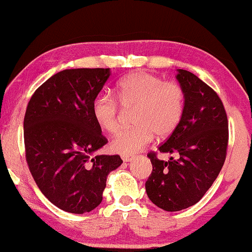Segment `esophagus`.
I'll list each match as a JSON object with an SVG mask.
<instances>
[{
	"mask_svg": "<svg viewBox=\"0 0 252 252\" xmlns=\"http://www.w3.org/2000/svg\"><path fill=\"white\" fill-rule=\"evenodd\" d=\"M122 158H123V160L124 161H132V160H134V156H128V155H123L122 156Z\"/></svg>",
	"mask_w": 252,
	"mask_h": 252,
	"instance_id": "esophagus-1",
	"label": "esophagus"
}]
</instances>
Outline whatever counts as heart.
<instances>
[{"mask_svg":"<svg viewBox=\"0 0 252 252\" xmlns=\"http://www.w3.org/2000/svg\"><path fill=\"white\" fill-rule=\"evenodd\" d=\"M117 98L125 109L135 108V127L117 134L111 142L113 151L132 155L153 140L168 136L177 129L185 110V94L178 84L164 81L157 75L139 71L126 75L117 86ZM92 112L97 125L108 133L119 128V105L109 94H99L93 101Z\"/></svg>","mask_w":252,"mask_h":252,"instance_id":"obj_1","label":"heart"}]
</instances>
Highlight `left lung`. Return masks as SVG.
<instances>
[{"label":"left lung","instance_id":"obj_1","mask_svg":"<svg viewBox=\"0 0 252 252\" xmlns=\"http://www.w3.org/2000/svg\"><path fill=\"white\" fill-rule=\"evenodd\" d=\"M185 110L177 129L158 148L177 155L167 161L148 154L153 172L146 182L150 201L165 211H180L201 199L226 159L228 120L217 93L191 72L179 68Z\"/></svg>","mask_w":252,"mask_h":252}]
</instances>
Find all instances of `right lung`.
Here are the masks:
<instances>
[{
	"label": "right lung",
	"instance_id": "right-lung-1",
	"mask_svg": "<svg viewBox=\"0 0 252 252\" xmlns=\"http://www.w3.org/2000/svg\"><path fill=\"white\" fill-rule=\"evenodd\" d=\"M110 68H71L36 89L24 118L26 160L42 194L63 211L82 215L101 204L118 155H96L108 143L92 112Z\"/></svg>",
	"mask_w": 252,
	"mask_h": 252
}]
</instances>
